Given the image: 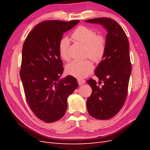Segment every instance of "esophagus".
<instances>
[{
    "label": "esophagus",
    "instance_id": "esophagus-1",
    "mask_svg": "<svg viewBox=\"0 0 150 150\" xmlns=\"http://www.w3.org/2000/svg\"><path fill=\"white\" fill-rule=\"evenodd\" d=\"M78 83L79 86H81V85H83L85 83V80H84L83 79H79L78 80Z\"/></svg>",
    "mask_w": 150,
    "mask_h": 150
}]
</instances>
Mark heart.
<instances>
[{
	"mask_svg": "<svg viewBox=\"0 0 150 150\" xmlns=\"http://www.w3.org/2000/svg\"><path fill=\"white\" fill-rule=\"evenodd\" d=\"M72 38L86 47L85 55L96 62L100 61L105 53L106 40L104 36L97 34L94 29L84 25H80L73 32ZM69 39L67 37L61 39L59 44V53L62 60H69ZM94 66L91 61H73L66 66V71L68 74L78 78L88 76L93 71Z\"/></svg>",
	"mask_w": 150,
	"mask_h": 150,
	"instance_id": "b5f03b06",
	"label": "heart"
}]
</instances>
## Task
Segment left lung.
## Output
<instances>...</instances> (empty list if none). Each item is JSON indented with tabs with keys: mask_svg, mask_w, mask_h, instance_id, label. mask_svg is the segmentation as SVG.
<instances>
[{
	"mask_svg": "<svg viewBox=\"0 0 150 150\" xmlns=\"http://www.w3.org/2000/svg\"><path fill=\"white\" fill-rule=\"evenodd\" d=\"M85 21L100 24L108 31L105 53L94 71L100 85L92 78L87 81L93 92L86 105L92 117L108 120L120 111L128 94L131 72L129 44L124 30L111 18L98 17ZM102 81L103 84L100 86Z\"/></svg>",
	"mask_w": 150,
	"mask_h": 150,
	"instance_id": "obj_1",
	"label": "left lung"
}]
</instances>
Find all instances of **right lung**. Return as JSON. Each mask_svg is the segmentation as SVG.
Segmentation results:
<instances>
[{"label":"right lung","instance_id":"obj_1","mask_svg":"<svg viewBox=\"0 0 150 150\" xmlns=\"http://www.w3.org/2000/svg\"><path fill=\"white\" fill-rule=\"evenodd\" d=\"M79 22H41L30 32L23 44L20 76L26 100L34 114L46 122L63 117L68 96L78 87L73 76L59 78L64 68L59 44L64 33Z\"/></svg>","mask_w":150,"mask_h":150}]
</instances>
